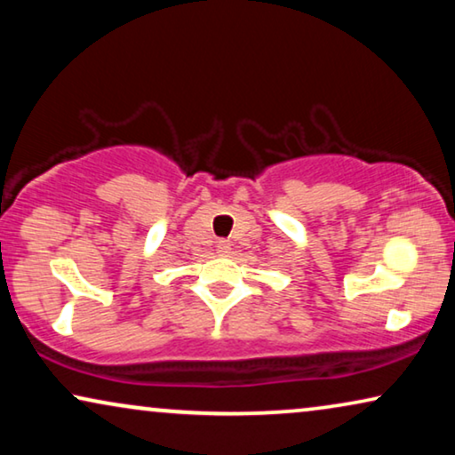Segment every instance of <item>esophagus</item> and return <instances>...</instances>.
I'll use <instances>...</instances> for the list:
<instances>
[{
  "label": "esophagus",
  "instance_id": "obj_1",
  "mask_svg": "<svg viewBox=\"0 0 455 455\" xmlns=\"http://www.w3.org/2000/svg\"><path fill=\"white\" fill-rule=\"evenodd\" d=\"M229 251H232V246H229L228 240H220V242H217V252H220V254H228Z\"/></svg>",
  "mask_w": 455,
  "mask_h": 455
}]
</instances>
